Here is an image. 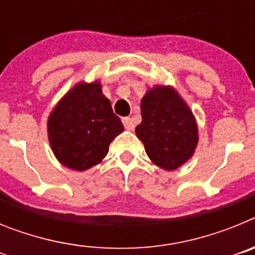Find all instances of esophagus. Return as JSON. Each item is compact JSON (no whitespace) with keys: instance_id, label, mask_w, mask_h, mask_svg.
Segmentation results:
<instances>
[{"instance_id":"esophagus-1","label":"esophagus","mask_w":255,"mask_h":255,"mask_svg":"<svg viewBox=\"0 0 255 255\" xmlns=\"http://www.w3.org/2000/svg\"><path fill=\"white\" fill-rule=\"evenodd\" d=\"M123 124L125 126L126 130H134V123L130 117H124L123 119Z\"/></svg>"}]
</instances>
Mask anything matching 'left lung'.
<instances>
[{"label":"left lung","instance_id":"8db88e82","mask_svg":"<svg viewBox=\"0 0 255 255\" xmlns=\"http://www.w3.org/2000/svg\"><path fill=\"white\" fill-rule=\"evenodd\" d=\"M140 110L135 132L150 161L163 170L179 168L194 154L199 139L189 106L172 87L157 85L143 97Z\"/></svg>","mask_w":255,"mask_h":255}]
</instances>
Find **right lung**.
I'll list each match as a JSON object with an SVG mask.
<instances>
[{
  "label": "right lung",
  "mask_w": 255,
  "mask_h": 255,
  "mask_svg": "<svg viewBox=\"0 0 255 255\" xmlns=\"http://www.w3.org/2000/svg\"><path fill=\"white\" fill-rule=\"evenodd\" d=\"M47 129L60 163L85 171L105 158L124 126L103 96L101 83L93 82L79 83L61 98L49 115Z\"/></svg>",
  "instance_id": "obj_1"
}]
</instances>
